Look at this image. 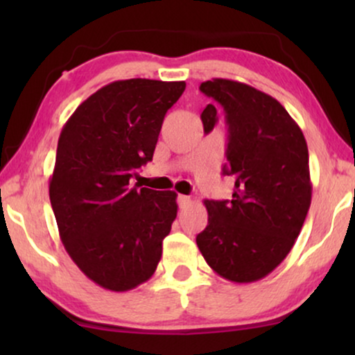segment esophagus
Listing matches in <instances>:
<instances>
[{
    "instance_id": "1",
    "label": "esophagus",
    "mask_w": 355,
    "mask_h": 355,
    "mask_svg": "<svg viewBox=\"0 0 355 355\" xmlns=\"http://www.w3.org/2000/svg\"><path fill=\"white\" fill-rule=\"evenodd\" d=\"M191 197H187V196H179L178 197V205H179V208H186V207H189L191 205Z\"/></svg>"
}]
</instances>
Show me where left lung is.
Instances as JSON below:
<instances>
[{"mask_svg": "<svg viewBox=\"0 0 355 355\" xmlns=\"http://www.w3.org/2000/svg\"><path fill=\"white\" fill-rule=\"evenodd\" d=\"M225 110L227 147L223 174L234 179L231 200H205L208 225L197 236L203 259L234 283L265 278L297 239L312 200L309 148L302 130L273 96L230 79L200 84ZM205 134L215 105L200 114Z\"/></svg>", "mask_w": 355, "mask_h": 355, "instance_id": "8db88e82", "label": "left lung"}]
</instances>
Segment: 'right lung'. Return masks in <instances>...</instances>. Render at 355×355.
Wrapping results in <instances>:
<instances>
[{
  "label": "right lung",
  "instance_id": "add662e5",
  "mask_svg": "<svg viewBox=\"0 0 355 355\" xmlns=\"http://www.w3.org/2000/svg\"><path fill=\"white\" fill-rule=\"evenodd\" d=\"M186 82L116 80L90 95L58 140L50 200L64 249L101 288L152 278L178 215L176 192L130 186L152 162L166 111Z\"/></svg>",
  "mask_w": 355,
  "mask_h": 355
}]
</instances>
